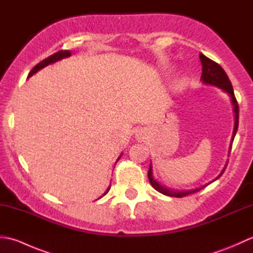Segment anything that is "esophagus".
Returning <instances> with one entry per match:
<instances>
[{"label": "esophagus", "instance_id": "esophagus-1", "mask_svg": "<svg viewBox=\"0 0 253 253\" xmlns=\"http://www.w3.org/2000/svg\"><path fill=\"white\" fill-rule=\"evenodd\" d=\"M137 138H138V139H142V138H143V133H142V132L137 133Z\"/></svg>", "mask_w": 253, "mask_h": 253}]
</instances>
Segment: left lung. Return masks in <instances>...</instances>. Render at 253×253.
Returning a JSON list of instances; mask_svg holds the SVG:
<instances>
[{
	"label": "left lung",
	"instance_id": "8db88e82",
	"mask_svg": "<svg viewBox=\"0 0 253 253\" xmlns=\"http://www.w3.org/2000/svg\"><path fill=\"white\" fill-rule=\"evenodd\" d=\"M199 57H200V61H201V64H202V75H201L202 82L204 84H207L215 85V87L224 90L225 92H227L229 94L230 99H232V103H233V106H234V113H235V126H234L232 142H230V147H229V154H230V150H232L234 138H235L236 132H237V129H238V122H239V106H238V103H237V100H236V98H235L233 85H232V83H230V80L226 75V73H225L224 69L221 66H219L217 63H215L212 60H210L209 57H207L206 55H203L202 53H200ZM226 166H227V164L225 165V168L223 169L222 173L219 174L214 180L218 179L219 177L223 175L225 169H226ZM148 177H149L150 182H151V185L155 190H158L159 192L163 193V195H165V196L175 197V198H182V197H186L188 195H191V193L200 191L201 189H203V188L207 186L206 185V186H202L200 188H197V189L186 190V191H177V190L169 189V188L160 185L159 182L153 178L151 164H150V168H149Z\"/></svg>",
	"mask_w": 253,
	"mask_h": 253
}]
</instances>
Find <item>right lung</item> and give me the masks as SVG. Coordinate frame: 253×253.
Instances as JSON below:
<instances>
[{
	"label": "right lung",
	"instance_id": "add662e5",
	"mask_svg": "<svg viewBox=\"0 0 253 253\" xmlns=\"http://www.w3.org/2000/svg\"><path fill=\"white\" fill-rule=\"evenodd\" d=\"M72 55V53H71V51H58V52H56V53H54V54L53 55H51V56H49V57H46L45 60H43L42 62H40L39 64H37V65L31 69L30 71V73H29V77L30 76H32V75L34 74H36L38 71H40L41 68H43V67H45V66H47L49 65V64H52V63H55L56 61H60V60H62V58H64V57H68V56H71ZM121 158V157H120ZM120 158L117 159V161L120 160ZM116 161V162H117ZM110 188H111V185L109 186V188H107L106 189V191L104 192V195H106L107 192H109V190H110ZM103 195V196H104ZM100 198H102V197H100Z\"/></svg>",
	"mask_w": 253,
	"mask_h": 253
}]
</instances>
